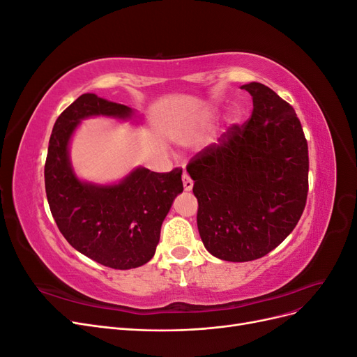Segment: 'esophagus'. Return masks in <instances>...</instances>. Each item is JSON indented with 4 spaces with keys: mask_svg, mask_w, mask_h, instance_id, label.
I'll use <instances>...</instances> for the list:
<instances>
[{
    "mask_svg": "<svg viewBox=\"0 0 357 357\" xmlns=\"http://www.w3.org/2000/svg\"><path fill=\"white\" fill-rule=\"evenodd\" d=\"M183 188H185V192H190L193 188V181L188 172H183Z\"/></svg>",
    "mask_w": 357,
    "mask_h": 357,
    "instance_id": "obj_1",
    "label": "esophagus"
}]
</instances>
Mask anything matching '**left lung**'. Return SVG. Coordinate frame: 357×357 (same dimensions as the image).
<instances>
[{
	"instance_id": "left-lung-1",
	"label": "left lung",
	"mask_w": 357,
	"mask_h": 357,
	"mask_svg": "<svg viewBox=\"0 0 357 357\" xmlns=\"http://www.w3.org/2000/svg\"><path fill=\"white\" fill-rule=\"evenodd\" d=\"M253 112L188 165L204 247L222 261L268 255L295 229L308 193V146L296 113L268 86L243 84Z\"/></svg>"
}]
</instances>
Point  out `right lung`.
I'll list each match as a JSON object with an SVG mask.
<instances>
[{"mask_svg":"<svg viewBox=\"0 0 357 357\" xmlns=\"http://www.w3.org/2000/svg\"><path fill=\"white\" fill-rule=\"evenodd\" d=\"M132 121V107L83 93L56 119L45 165L46 195L66 240L92 261L114 269L147 264L156 252L160 226L183 192L181 169H132L112 185L84 181L74 172L70 143L83 119Z\"/></svg>","mask_w":357,"mask_h":357,"instance_id":"add662e5","label":"right lung"}]
</instances>
